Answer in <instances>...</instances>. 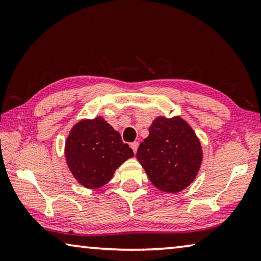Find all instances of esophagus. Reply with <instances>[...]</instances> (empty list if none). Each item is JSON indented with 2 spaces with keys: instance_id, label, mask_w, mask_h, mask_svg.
I'll list each match as a JSON object with an SVG mask.
<instances>
[{
  "instance_id": "1",
  "label": "esophagus",
  "mask_w": 261,
  "mask_h": 261,
  "mask_svg": "<svg viewBox=\"0 0 261 261\" xmlns=\"http://www.w3.org/2000/svg\"><path fill=\"white\" fill-rule=\"evenodd\" d=\"M130 146L132 148V151H134V153H136L137 148H138V146H139V143H138V141H134V143L130 144Z\"/></svg>"
}]
</instances>
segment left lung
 <instances>
[{
	"instance_id": "1",
	"label": "left lung",
	"mask_w": 261,
	"mask_h": 261,
	"mask_svg": "<svg viewBox=\"0 0 261 261\" xmlns=\"http://www.w3.org/2000/svg\"><path fill=\"white\" fill-rule=\"evenodd\" d=\"M139 145L137 159L154 187L176 193L191 184L202 161L201 144L183 118L159 116Z\"/></svg>"
}]
</instances>
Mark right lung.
Wrapping results in <instances>:
<instances>
[{
  "label": "right lung",
  "mask_w": 261,
  "mask_h": 261,
  "mask_svg": "<svg viewBox=\"0 0 261 261\" xmlns=\"http://www.w3.org/2000/svg\"><path fill=\"white\" fill-rule=\"evenodd\" d=\"M134 151L102 117L82 120L72 126L65 141V160L79 184L98 189L113 178L115 170Z\"/></svg>",
  "instance_id": "1"
}]
</instances>
